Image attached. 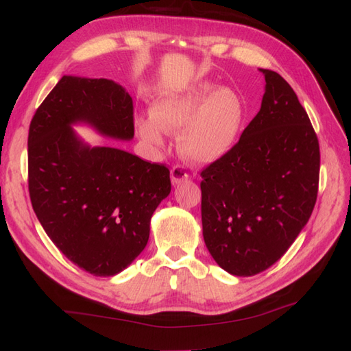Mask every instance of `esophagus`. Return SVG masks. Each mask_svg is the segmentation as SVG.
<instances>
[{
    "label": "esophagus",
    "instance_id": "1",
    "mask_svg": "<svg viewBox=\"0 0 351 351\" xmlns=\"http://www.w3.org/2000/svg\"><path fill=\"white\" fill-rule=\"evenodd\" d=\"M189 178L187 171L184 169L183 165H174L171 168V182L173 184H182L183 182Z\"/></svg>",
    "mask_w": 351,
    "mask_h": 351
}]
</instances>
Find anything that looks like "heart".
I'll return each mask as SVG.
<instances>
[{
  "label": "heart",
  "instance_id": "1",
  "mask_svg": "<svg viewBox=\"0 0 351 351\" xmlns=\"http://www.w3.org/2000/svg\"><path fill=\"white\" fill-rule=\"evenodd\" d=\"M244 105L228 88L217 89L200 83L178 93H168L139 117V136L154 146H162L168 133H178V151L190 162L208 165L226 158L239 141L244 121Z\"/></svg>",
  "mask_w": 351,
  "mask_h": 351
}]
</instances>
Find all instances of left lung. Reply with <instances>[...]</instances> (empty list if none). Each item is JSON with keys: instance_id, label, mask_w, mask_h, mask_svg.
<instances>
[{"instance_id": "8db88e82", "label": "left lung", "mask_w": 351, "mask_h": 351, "mask_svg": "<svg viewBox=\"0 0 351 351\" xmlns=\"http://www.w3.org/2000/svg\"><path fill=\"white\" fill-rule=\"evenodd\" d=\"M259 112L226 158L202 176L205 244L222 269L252 277L277 262L309 221L319 184V142L297 95L261 69Z\"/></svg>"}]
</instances>
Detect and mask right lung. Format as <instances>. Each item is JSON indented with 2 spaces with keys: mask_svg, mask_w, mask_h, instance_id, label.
<instances>
[{
  "mask_svg": "<svg viewBox=\"0 0 351 351\" xmlns=\"http://www.w3.org/2000/svg\"><path fill=\"white\" fill-rule=\"evenodd\" d=\"M76 123L130 141L133 99L108 79L62 76L30 121V202L67 259L111 277L145 249L152 214L171 192L169 169L117 147H90L71 129Z\"/></svg>",
  "mask_w": 351,
  "mask_h": 351,
  "instance_id": "obj_1",
  "label": "right lung"
}]
</instances>
